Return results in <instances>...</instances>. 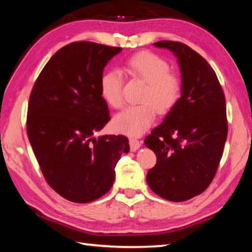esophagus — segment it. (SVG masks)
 <instances>
[{
    "mask_svg": "<svg viewBox=\"0 0 252 252\" xmlns=\"http://www.w3.org/2000/svg\"><path fill=\"white\" fill-rule=\"evenodd\" d=\"M129 144H130V148H131V151H132V152H135V151H137L138 148L141 147V145H142V142H141V141H138V140H136V138H133V137H131L130 140H129Z\"/></svg>",
    "mask_w": 252,
    "mask_h": 252,
    "instance_id": "obj_1",
    "label": "esophagus"
}]
</instances>
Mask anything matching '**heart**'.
Returning a JSON list of instances; mask_svg holds the SVG:
<instances>
[{"label":"heart","mask_w":252,"mask_h":252,"mask_svg":"<svg viewBox=\"0 0 252 252\" xmlns=\"http://www.w3.org/2000/svg\"><path fill=\"white\" fill-rule=\"evenodd\" d=\"M125 69L132 77L146 82L142 101L144 104L131 106L116 115L114 127L120 133L138 136L146 132L155 121L156 109L164 114L178 103L182 92L179 76L170 72L169 63L154 53L140 52L131 56L125 63ZM123 79L118 70H108L100 78L99 89L103 99L114 108H120Z\"/></svg>","instance_id":"1"}]
</instances>
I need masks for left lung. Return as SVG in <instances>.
I'll return each mask as SVG.
<instances>
[{"label":"left lung","mask_w":252,"mask_h":252,"mask_svg":"<svg viewBox=\"0 0 252 252\" xmlns=\"http://www.w3.org/2000/svg\"><path fill=\"white\" fill-rule=\"evenodd\" d=\"M178 58L182 92L178 103L144 143L157 156L148 171L151 189L170 201H185L210 185L227 137L225 96L215 70L190 47L154 43Z\"/></svg>","instance_id":"1"}]
</instances>
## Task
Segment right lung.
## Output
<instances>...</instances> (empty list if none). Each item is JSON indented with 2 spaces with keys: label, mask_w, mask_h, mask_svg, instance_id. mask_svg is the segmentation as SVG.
<instances>
[{
  "label": "right lung",
  "mask_w": 252,
  "mask_h": 252,
  "mask_svg": "<svg viewBox=\"0 0 252 252\" xmlns=\"http://www.w3.org/2000/svg\"><path fill=\"white\" fill-rule=\"evenodd\" d=\"M122 51L94 42H73L47 62L32 89L27 132L47 183L65 199L87 203L108 191L122 154L123 135H101L110 120L100 95L104 68Z\"/></svg>",
  "instance_id": "right-lung-1"
}]
</instances>
